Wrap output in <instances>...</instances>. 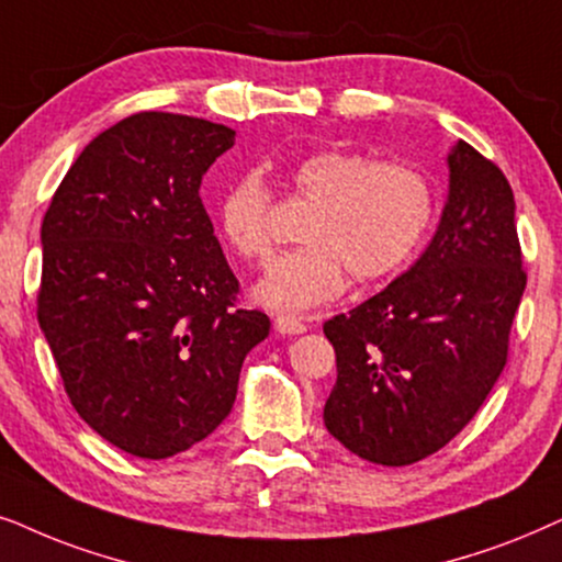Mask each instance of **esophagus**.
<instances>
[{
	"label": "esophagus",
	"mask_w": 562,
	"mask_h": 562,
	"mask_svg": "<svg viewBox=\"0 0 562 562\" xmlns=\"http://www.w3.org/2000/svg\"><path fill=\"white\" fill-rule=\"evenodd\" d=\"M274 328H277V331H280L282 336H297V334L308 331V326H305L303 321L295 318V316H277V318H274Z\"/></svg>",
	"instance_id": "1"
}]
</instances>
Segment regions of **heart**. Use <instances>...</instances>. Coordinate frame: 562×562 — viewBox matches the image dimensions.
I'll use <instances>...</instances> for the list:
<instances>
[{
  "label": "heart",
  "mask_w": 562,
  "mask_h": 562,
  "mask_svg": "<svg viewBox=\"0 0 562 562\" xmlns=\"http://www.w3.org/2000/svg\"><path fill=\"white\" fill-rule=\"evenodd\" d=\"M297 198L311 200L297 238L282 254L257 297L269 308L305 311L331 301L351 280H383L406 267L429 234L437 194L424 171L378 161L362 151L328 148L290 167ZM274 198L257 169L231 179L215 205L223 241L236 257L267 265L274 251Z\"/></svg>",
  "instance_id": "1"
}]
</instances>
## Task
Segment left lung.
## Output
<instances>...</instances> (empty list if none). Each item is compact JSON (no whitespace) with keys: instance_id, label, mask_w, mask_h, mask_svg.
I'll list each match as a JSON object with an SVG mask.
<instances>
[{"instance_id":"8db88e82","label":"left lung","mask_w":562,"mask_h":562,"mask_svg":"<svg viewBox=\"0 0 562 562\" xmlns=\"http://www.w3.org/2000/svg\"><path fill=\"white\" fill-rule=\"evenodd\" d=\"M437 234L383 293L324 324L336 351L326 429L357 458L414 465L465 429L508 359L527 285L514 192L458 140Z\"/></svg>"}]
</instances>
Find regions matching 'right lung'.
<instances>
[{
  "label": "right lung",
  "mask_w": 562,
  "mask_h": 562,
  "mask_svg": "<svg viewBox=\"0 0 562 562\" xmlns=\"http://www.w3.org/2000/svg\"><path fill=\"white\" fill-rule=\"evenodd\" d=\"M236 131L138 112L77 156L43 215L37 324L77 414L164 460L231 414L269 318L238 303L200 184Z\"/></svg>",
  "instance_id": "right-lung-1"
}]
</instances>
